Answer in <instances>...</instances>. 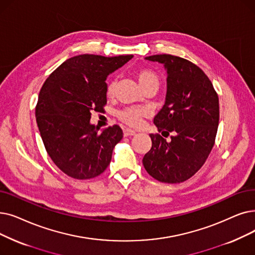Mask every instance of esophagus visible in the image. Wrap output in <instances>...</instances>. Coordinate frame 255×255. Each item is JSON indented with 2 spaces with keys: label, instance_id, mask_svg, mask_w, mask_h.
<instances>
[{
  "label": "esophagus",
  "instance_id": "1",
  "mask_svg": "<svg viewBox=\"0 0 255 255\" xmlns=\"http://www.w3.org/2000/svg\"><path fill=\"white\" fill-rule=\"evenodd\" d=\"M123 133H124V136H132V135H135V131L131 129H124Z\"/></svg>",
  "mask_w": 255,
  "mask_h": 255
}]
</instances>
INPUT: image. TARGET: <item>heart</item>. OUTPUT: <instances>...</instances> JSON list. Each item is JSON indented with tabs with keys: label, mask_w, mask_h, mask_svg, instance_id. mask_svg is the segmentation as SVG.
Listing matches in <instances>:
<instances>
[{
	"label": "heart",
	"mask_w": 255,
	"mask_h": 255,
	"mask_svg": "<svg viewBox=\"0 0 255 255\" xmlns=\"http://www.w3.org/2000/svg\"><path fill=\"white\" fill-rule=\"evenodd\" d=\"M136 77L139 84L143 88L145 86L151 84V83H158V77L156 74L153 73L150 70L147 69H141L136 72ZM117 88V81L116 79L112 78L106 85V94L108 96H113L116 92ZM147 112L145 109L138 108V107H127L124 108L123 110L118 113V118L124 122L125 124L131 127H137L141 123V119L142 117H145Z\"/></svg>",
	"instance_id": "heart-1"
}]
</instances>
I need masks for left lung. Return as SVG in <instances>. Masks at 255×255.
<instances>
[{"instance_id": "obj_1", "label": "left lung", "mask_w": 255, "mask_h": 255, "mask_svg": "<svg viewBox=\"0 0 255 255\" xmlns=\"http://www.w3.org/2000/svg\"><path fill=\"white\" fill-rule=\"evenodd\" d=\"M146 59L167 70V95L153 121L162 136L150 134L152 147L142 164L156 180L180 183L200 170L215 145L219 98L208 77L193 62L169 54Z\"/></svg>"}]
</instances>
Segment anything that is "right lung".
<instances>
[{"label":"right lung","instance_id":"obj_1","mask_svg":"<svg viewBox=\"0 0 255 255\" xmlns=\"http://www.w3.org/2000/svg\"><path fill=\"white\" fill-rule=\"evenodd\" d=\"M132 57L78 55L61 63L41 87L35 108L40 136L53 162L72 178L91 179L102 174L123 137L118 125L99 132L91 118L107 102V76Z\"/></svg>","mask_w":255,"mask_h":255}]
</instances>
